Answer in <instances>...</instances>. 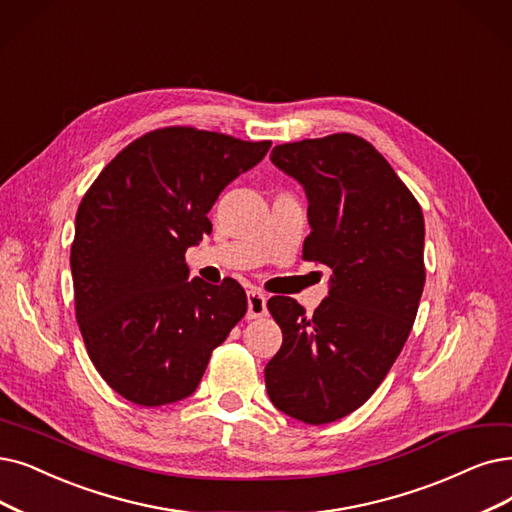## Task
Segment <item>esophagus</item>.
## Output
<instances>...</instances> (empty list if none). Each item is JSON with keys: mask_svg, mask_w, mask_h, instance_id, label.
I'll return each instance as SVG.
<instances>
[{"mask_svg": "<svg viewBox=\"0 0 512 512\" xmlns=\"http://www.w3.org/2000/svg\"><path fill=\"white\" fill-rule=\"evenodd\" d=\"M267 315V296L252 290L248 292V319H258Z\"/></svg>", "mask_w": 512, "mask_h": 512, "instance_id": "esophagus-1", "label": "esophagus"}]
</instances>
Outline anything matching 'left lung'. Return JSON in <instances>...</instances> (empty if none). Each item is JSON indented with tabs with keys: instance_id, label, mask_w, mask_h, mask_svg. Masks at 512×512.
<instances>
[{
	"instance_id": "8db88e82",
	"label": "left lung",
	"mask_w": 512,
	"mask_h": 512,
	"mask_svg": "<svg viewBox=\"0 0 512 512\" xmlns=\"http://www.w3.org/2000/svg\"><path fill=\"white\" fill-rule=\"evenodd\" d=\"M271 161L309 199L302 258L332 277L313 315L294 298L269 300L283 342L264 382L277 410L327 424L374 395L412 332L426 279L424 216L391 163L355 134L285 142Z\"/></svg>"
}]
</instances>
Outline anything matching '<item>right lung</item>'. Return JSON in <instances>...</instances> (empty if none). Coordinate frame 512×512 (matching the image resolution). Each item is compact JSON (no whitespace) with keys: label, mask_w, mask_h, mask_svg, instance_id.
<instances>
[{"label":"right lung","mask_w":512,"mask_h":512,"mask_svg":"<svg viewBox=\"0 0 512 512\" xmlns=\"http://www.w3.org/2000/svg\"><path fill=\"white\" fill-rule=\"evenodd\" d=\"M187 126L153 130L115 155L81 199L71 245L75 317L88 355L124 399L193 395L212 351L248 311L235 279H189L185 252L212 233L222 189L267 155Z\"/></svg>","instance_id":"1"}]
</instances>
